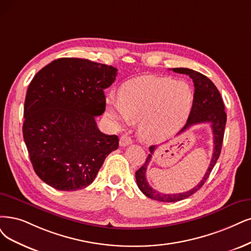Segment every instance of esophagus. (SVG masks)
I'll list each match as a JSON object with an SVG mask.
<instances>
[{"instance_id":"obj_1","label":"esophagus","mask_w":251,"mask_h":251,"mask_svg":"<svg viewBox=\"0 0 251 251\" xmlns=\"http://www.w3.org/2000/svg\"><path fill=\"white\" fill-rule=\"evenodd\" d=\"M130 144H132V140L130 138V136H128V135L121 136V138H120V146L121 147H126Z\"/></svg>"}]
</instances>
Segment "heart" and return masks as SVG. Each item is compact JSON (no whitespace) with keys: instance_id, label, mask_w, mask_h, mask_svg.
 Returning <instances> with one entry per match:
<instances>
[{"instance_id":"b5f03b06","label":"heart","mask_w":251,"mask_h":251,"mask_svg":"<svg viewBox=\"0 0 251 251\" xmlns=\"http://www.w3.org/2000/svg\"><path fill=\"white\" fill-rule=\"evenodd\" d=\"M106 113L118 124L138 123L140 135L157 142L173 135L187 120L193 91L182 79L141 76L126 81L119 90V101L108 98Z\"/></svg>"}]
</instances>
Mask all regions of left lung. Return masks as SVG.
I'll use <instances>...</instances> for the list:
<instances>
[{
    "label": "left lung",
    "instance_id": "8db88e82",
    "mask_svg": "<svg viewBox=\"0 0 251 251\" xmlns=\"http://www.w3.org/2000/svg\"><path fill=\"white\" fill-rule=\"evenodd\" d=\"M173 71L186 74L188 75L194 83V95H193V104L192 108L189 114L187 123L185 124L181 132L186 130L189 127L196 124L201 123H210L212 132H213V141H214V149H213V156L210 162L207 173L203 176L201 181L197 185L196 187L181 193H174V194H164L159 191H156L153 189L149 183L147 182L146 178V171L147 166L152 159V155L156 149V146H151L149 148L150 154L147 157V159L141 169H138L135 172V179L138 188L145 194L146 197L153 199L155 201H166V202H173V201H179L185 200L196 193L198 190L201 188V186L207 179L216 164L219 155L221 152L222 142H224V135H225V128L226 123V114L225 111V104L222 101L221 95L217 88L215 87L207 76L203 74L194 71L188 68H173Z\"/></svg>",
    "mask_w": 251,
    "mask_h": 251
}]
</instances>
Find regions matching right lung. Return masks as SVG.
Returning a JSON list of instances; mask_svg holds the SVG:
<instances>
[{
	"mask_svg": "<svg viewBox=\"0 0 251 251\" xmlns=\"http://www.w3.org/2000/svg\"><path fill=\"white\" fill-rule=\"evenodd\" d=\"M118 69L86 59L61 58L46 65L27 88L24 140L37 176L57 190L86 188L117 135L102 133L95 118L105 110L104 89Z\"/></svg>",
	"mask_w": 251,
	"mask_h": 251,
	"instance_id": "obj_1",
	"label": "right lung"
}]
</instances>
